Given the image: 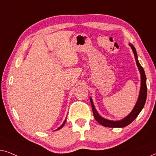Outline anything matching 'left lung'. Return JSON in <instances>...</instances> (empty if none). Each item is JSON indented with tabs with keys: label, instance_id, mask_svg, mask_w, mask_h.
Instances as JSON below:
<instances>
[{
	"label": "left lung",
	"instance_id": "left-lung-1",
	"mask_svg": "<svg viewBox=\"0 0 156 156\" xmlns=\"http://www.w3.org/2000/svg\"><path fill=\"white\" fill-rule=\"evenodd\" d=\"M130 46L131 49H132L133 53L134 54L136 63L137 67L139 69V73L141 74V87H140L139 95V98H138L137 102L136 103L134 107H133L132 111L126 117L123 118L121 120H118V121H113V120L107 119L105 118L102 117L98 114L97 109H95V105L93 104V100H92L91 97H90V103L92 109H93V115L95 117V119H96L98 123H100L101 125L104 126L105 127H110V128H122V127H125L130 124L137 116L139 115L141 111L143 109L145 103H146V96H147V86H146V74H145L144 70L143 67L140 64L139 60H138V56L136 53V50L135 47H133V44L131 43L129 44Z\"/></svg>",
	"mask_w": 156,
	"mask_h": 156
}]
</instances>
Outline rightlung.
Masks as SVG:
<instances>
[{
    "mask_svg": "<svg viewBox=\"0 0 156 156\" xmlns=\"http://www.w3.org/2000/svg\"><path fill=\"white\" fill-rule=\"evenodd\" d=\"M66 119L64 120V122H63V124H61V126H60V127H58V129H56V130H58V129H61V128H62V127H63V126H64V124H65V123H66Z\"/></svg>",
    "mask_w": 156,
    "mask_h": 156,
    "instance_id": "1",
    "label": "right lung"
}]
</instances>
